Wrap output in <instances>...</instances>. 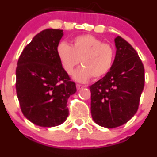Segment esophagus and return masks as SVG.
<instances>
[{
    "mask_svg": "<svg viewBox=\"0 0 157 157\" xmlns=\"http://www.w3.org/2000/svg\"><path fill=\"white\" fill-rule=\"evenodd\" d=\"M76 88H77V90H81V89H82V88H85V85H80V84H77Z\"/></svg>",
    "mask_w": 157,
    "mask_h": 157,
    "instance_id": "obj_1",
    "label": "esophagus"
}]
</instances>
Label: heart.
I'll return each instance as SVG.
<instances>
[{"mask_svg": "<svg viewBox=\"0 0 157 157\" xmlns=\"http://www.w3.org/2000/svg\"><path fill=\"white\" fill-rule=\"evenodd\" d=\"M56 52L63 69L69 75L73 73L81 59L82 66L74 74V78L79 82H86L92 76L95 78L105 76L114 60V48L88 34L75 37L71 46L61 42Z\"/></svg>", "mask_w": 157, "mask_h": 157, "instance_id": "1", "label": "heart"}]
</instances>
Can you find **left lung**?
<instances>
[{
    "label": "left lung",
    "instance_id": "obj_1",
    "mask_svg": "<svg viewBox=\"0 0 157 157\" xmlns=\"http://www.w3.org/2000/svg\"><path fill=\"white\" fill-rule=\"evenodd\" d=\"M114 42L117 51L110 72L89 86L93 120L107 128L121 126L133 117L145 82L144 65L136 50L122 37Z\"/></svg>",
    "mask_w": 157,
    "mask_h": 157
}]
</instances>
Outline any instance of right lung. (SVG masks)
Listing matches in <instances>:
<instances>
[{
  "label": "right lung",
  "mask_w": 157,
  "mask_h": 157,
  "mask_svg": "<svg viewBox=\"0 0 157 157\" xmlns=\"http://www.w3.org/2000/svg\"><path fill=\"white\" fill-rule=\"evenodd\" d=\"M62 29H46L24 48L16 69V91L23 114L34 124L60 125L67 118V101L75 83L63 68L56 52Z\"/></svg>",
  "instance_id": "obj_1"
}]
</instances>
